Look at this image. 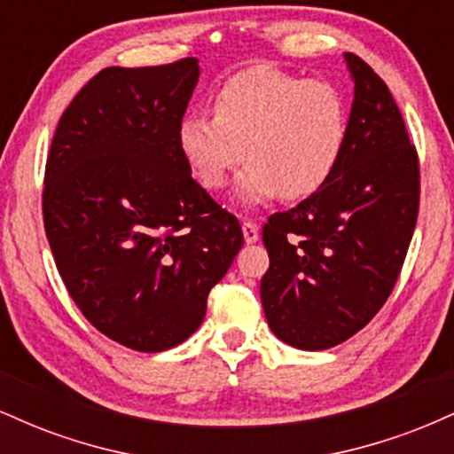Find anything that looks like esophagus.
<instances>
[{
    "mask_svg": "<svg viewBox=\"0 0 454 454\" xmlns=\"http://www.w3.org/2000/svg\"><path fill=\"white\" fill-rule=\"evenodd\" d=\"M243 237H245V243H256L260 237V231H258L256 223L243 222Z\"/></svg>",
    "mask_w": 454,
    "mask_h": 454,
    "instance_id": "34e87169",
    "label": "esophagus"
}]
</instances>
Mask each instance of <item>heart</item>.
I'll return each mask as SVG.
<instances>
[{"mask_svg": "<svg viewBox=\"0 0 454 454\" xmlns=\"http://www.w3.org/2000/svg\"><path fill=\"white\" fill-rule=\"evenodd\" d=\"M213 114L192 111L176 128L187 168L217 192L245 160L237 196L245 205L316 194L340 166L348 104L333 82L254 66L222 82Z\"/></svg>", "mask_w": 454, "mask_h": 454, "instance_id": "heart-1", "label": "heart"}]
</instances>
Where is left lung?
I'll return each mask as SVG.
<instances>
[{
    "label": "left lung",
    "mask_w": 454,
    "mask_h": 454,
    "mask_svg": "<svg viewBox=\"0 0 454 454\" xmlns=\"http://www.w3.org/2000/svg\"><path fill=\"white\" fill-rule=\"evenodd\" d=\"M354 102L328 184L262 228L264 316L281 341L326 350L382 309L408 254L420 200L419 153L387 82L346 53Z\"/></svg>",
    "instance_id": "1"
}]
</instances>
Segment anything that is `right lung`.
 <instances>
[{"mask_svg": "<svg viewBox=\"0 0 454 454\" xmlns=\"http://www.w3.org/2000/svg\"><path fill=\"white\" fill-rule=\"evenodd\" d=\"M196 57L104 67L57 123L44 231L82 316L138 352L179 346L243 245L239 220L192 179L176 143Z\"/></svg>", "mask_w": 454, "mask_h": 454, "instance_id": "1", "label": "right lung"}]
</instances>
